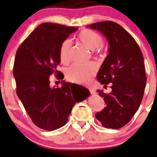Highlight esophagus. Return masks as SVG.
<instances>
[{"instance_id":"34e87169","label":"esophagus","mask_w":157,"mask_h":157,"mask_svg":"<svg viewBox=\"0 0 157 157\" xmlns=\"http://www.w3.org/2000/svg\"><path fill=\"white\" fill-rule=\"evenodd\" d=\"M89 91H90V93L92 95L96 94V90H95L94 89H93V88H89Z\"/></svg>"}]
</instances>
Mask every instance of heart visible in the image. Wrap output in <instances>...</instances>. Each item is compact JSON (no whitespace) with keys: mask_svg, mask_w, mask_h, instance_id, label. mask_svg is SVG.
<instances>
[{"mask_svg":"<svg viewBox=\"0 0 157 157\" xmlns=\"http://www.w3.org/2000/svg\"><path fill=\"white\" fill-rule=\"evenodd\" d=\"M77 40L93 52H100L103 44V38L100 34L91 29H83L78 33ZM59 57L61 63L67 64L71 59V42L65 40L61 44L59 50ZM96 72V67L91 64H74L68 68L66 72V77L68 81L77 84L88 83L93 78Z\"/></svg>","mask_w":157,"mask_h":157,"instance_id":"obj_1","label":"heart"}]
</instances>
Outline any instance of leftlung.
Listing matches in <instances>:
<instances>
[{
    "label": "left lung",
    "mask_w": 157,
    "mask_h": 157,
    "mask_svg": "<svg viewBox=\"0 0 157 157\" xmlns=\"http://www.w3.org/2000/svg\"><path fill=\"white\" fill-rule=\"evenodd\" d=\"M87 26L101 32L109 44L97 78L105 88L110 83L112 91L97 90L106 107L96 118L102 126L118 129L131 120L143 98L147 81L143 55L134 38L117 23L107 21Z\"/></svg>",
    "instance_id": "1"
}]
</instances>
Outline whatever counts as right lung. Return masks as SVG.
Segmentation results:
<instances>
[{
	"mask_svg": "<svg viewBox=\"0 0 157 157\" xmlns=\"http://www.w3.org/2000/svg\"><path fill=\"white\" fill-rule=\"evenodd\" d=\"M77 27L44 23L37 26L17 49L13 75L16 93L32 121L46 131H54L67 122L75 102L90 95L74 94L70 84L62 82V87H51L50 75L58 80L64 75L57 70L61 60V44ZM60 82V81H59Z\"/></svg>",
	"mask_w": 157,
	"mask_h": 157,
	"instance_id": "obj_1",
	"label": "right lung"
}]
</instances>
